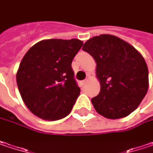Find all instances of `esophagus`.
Returning <instances> with one entry per match:
<instances>
[{
  "instance_id": "obj_1",
  "label": "esophagus",
  "mask_w": 153,
  "mask_h": 153,
  "mask_svg": "<svg viewBox=\"0 0 153 153\" xmlns=\"http://www.w3.org/2000/svg\"><path fill=\"white\" fill-rule=\"evenodd\" d=\"M86 82H87V80L82 81V82H81V85H82V86H84V85L86 84Z\"/></svg>"
}]
</instances>
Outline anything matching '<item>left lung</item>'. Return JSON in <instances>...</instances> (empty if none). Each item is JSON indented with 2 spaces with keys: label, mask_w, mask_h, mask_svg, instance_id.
<instances>
[{
  "label": "left lung",
  "mask_w": 153,
  "mask_h": 153,
  "mask_svg": "<svg viewBox=\"0 0 153 153\" xmlns=\"http://www.w3.org/2000/svg\"><path fill=\"white\" fill-rule=\"evenodd\" d=\"M96 61L100 93L91 99L98 114L108 119L129 115L148 90V68L142 55L116 36L102 34L82 46Z\"/></svg>",
  "instance_id": "obj_1"
}]
</instances>
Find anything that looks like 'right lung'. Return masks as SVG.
Wrapping results in <instances>:
<instances>
[{
    "label": "right lung",
    "mask_w": 153,
    "mask_h": 153,
    "mask_svg": "<svg viewBox=\"0 0 153 153\" xmlns=\"http://www.w3.org/2000/svg\"><path fill=\"white\" fill-rule=\"evenodd\" d=\"M82 44L76 39H46L25 54L16 81L23 102L33 114L57 120L71 113L80 95L71 63Z\"/></svg>",
    "instance_id": "right-lung-1"
}]
</instances>
